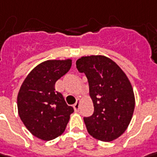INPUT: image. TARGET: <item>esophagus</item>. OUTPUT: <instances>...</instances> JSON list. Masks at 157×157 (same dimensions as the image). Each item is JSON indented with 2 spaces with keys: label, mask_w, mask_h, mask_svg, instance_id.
<instances>
[{
  "label": "esophagus",
  "mask_w": 157,
  "mask_h": 157,
  "mask_svg": "<svg viewBox=\"0 0 157 157\" xmlns=\"http://www.w3.org/2000/svg\"><path fill=\"white\" fill-rule=\"evenodd\" d=\"M74 109L75 111H78L79 110V108H80V103H79V101H77L75 104H74Z\"/></svg>",
  "instance_id": "34e87169"
}]
</instances>
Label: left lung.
Segmentation results:
<instances>
[{
  "mask_svg": "<svg viewBox=\"0 0 157 157\" xmlns=\"http://www.w3.org/2000/svg\"><path fill=\"white\" fill-rule=\"evenodd\" d=\"M80 73L87 76L94 113L83 120L88 132L102 142H111L127 129L135 109V95L127 75L111 59L103 56L81 57Z\"/></svg>",
  "mask_w": 157,
  "mask_h": 157,
  "instance_id": "1",
  "label": "left lung"
}]
</instances>
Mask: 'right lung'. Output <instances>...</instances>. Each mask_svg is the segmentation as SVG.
<instances>
[{
  "mask_svg": "<svg viewBox=\"0 0 157 157\" xmlns=\"http://www.w3.org/2000/svg\"><path fill=\"white\" fill-rule=\"evenodd\" d=\"M70 59L49 60L37 65L21 84L17 96L20 118L32 135L50 141L64 132L73 107L55 89L71 68Z\"/></svg>",
  "mask_w": 157,
  "mask_h": 157,
  "instance_id": "add662e5",
  "label": "right lung"
}]
</instances>
